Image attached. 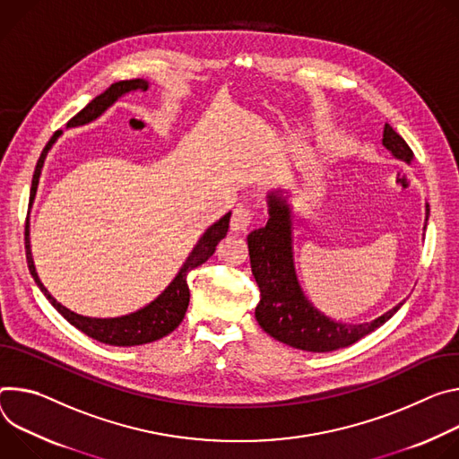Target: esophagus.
<instances>
[{"label":"esophagus","instance_id":"esophagus-1","mask_svg":"<svg viewBox=\"0 0 459 459\" xmlns=\"http://www.w3.org/2000/svg\"><path fill=\"white\" fill-rule=\"evenodd\" d=\"M253 221H255V212H253L251 208L247 206H237L233 210V215H231V222H230V228L237 233L240 231H246Z\"/></svg>","mask_w":459,"mask_h":459}]
</instances>
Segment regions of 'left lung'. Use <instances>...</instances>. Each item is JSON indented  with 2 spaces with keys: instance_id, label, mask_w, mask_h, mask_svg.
Segmentation results:
<instances>
[{
  "instance_id": "obj_1",
  "label": "left lung",
  "mask_w": 459,
  "mask_h": 459,
  "mask_svg": "<svg viewBox=\"0 0 459 459\" xmlns=\"http://www.w3.org/2000/svg\"><path fill=\"white\" fill-rule=\"evenodd\" d=\"M383 145L399 160L411 164L414 159L409 143L388 124H385ZM268 208L270 219L266 226L247 235L251 273L261 290L255 317L266 333L299 350L332 351L368 335L401 308L403 302L372 323L363 325L337 323L321 314L302 293L297 281L291 249V212L281 191L268 195ZM429 213L427 204L425 221H429Z\"/></svg>"
}]
</instances>
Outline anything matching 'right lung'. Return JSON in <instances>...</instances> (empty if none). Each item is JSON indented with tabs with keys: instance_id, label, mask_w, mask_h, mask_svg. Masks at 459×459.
<instances>
[{
	"instance_id": "right-lung-1",
	"label": "right lung",
	"mask_w": 459,
	"mask_h": 459,
	"mask_svg": "<svg viewBox=\"0 0 459 459\" xmlns=\"http://www.w3.org/2000/svg\"><path fill=\"white\" fill-rule=\"evenodd\" d=\"M147 89H149V82L142 80V78L117 82L108 91H104L100 96L91 100L89 104L76 117H73L67 122V127L85 126V124L96 120L101 113H106L120 96H124L127 92H133V91H147ZM60 134H62V131H56L53 134V138L47 142V145L43 147L41 155L38 159V164H36V169H34V175H32L30 204L36 196L38 180H39V175H41V168H43L47 152H48L50 147H53V143L56 142V138ZM230 217H231V213H226L221 221H217L215 224H212L206 231H204V235L198 238L196 246L189 253V257L186 259V263L182 264L180 272L171 281V284L155 300L149 302L147 307H143L142 310H138L134 314H129V316L111 317V319H96V317H83V316L74 314L69 308L62 307V304L47 291V288L41 284V281L36 273L32 253H30V240H29V222H27V226H25V255H27L29 272H30L34 282L38 284V288L41 290V293L58 310V314H62L67 323H71L74 328H78L85 335H89V337H92L100 342L111 344V346H136V344L152 342V341L162 339L164 335L171 333L182 323V319L186 316V310H187V304H189L187 273L191 270H195L196 266L206 263L213 255L217 244L228 233Z\"/></svg>"
}]
</instances>
